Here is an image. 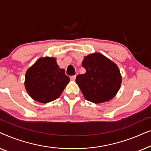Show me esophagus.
Instances as JSON below:
<instances>
[{
  "mask_svg": "<svg viewBox=\"0 0 151 151\" xmlns=\"http://www.w3.org/2000/svg\"><path fill=\"white\" fill-rule=\"evenodd\" d=\"M76 76H70V79H71V80H72V81H74V80H76Z\"/></svg>",
  "mask_w": 151,
  "mask_h": 151,
  "instance_id": "esophagus-1",
  "label": "esophagus"
}]
</instances>
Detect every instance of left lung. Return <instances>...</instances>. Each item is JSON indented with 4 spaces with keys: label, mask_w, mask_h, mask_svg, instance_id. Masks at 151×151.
I'll list each match as a JSON object with an SVG mask.
<instances>
[{
    "label": "left lung",
    "mask_w": 151,
    "mask_h": 151,
    "mask_svg": "<svg viewBox=\"0 0 151 151\" xmlns=\"http://www.w3.org/2000/svg\"><path fill=\"white\" fill-rule=\"evenodd\" d=\"M82 67L85 73L76 77L86 100L102 103L111 100L117 94L122 82L117 66L100 53H93L84 57Z\"/></svg>",
    "instance_id": "obj_1"
}]
</instances>
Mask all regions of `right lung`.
<instances>
[{
    "mask_svg": "<svg viewBox=\"0 0 151 151\" xmlns=\"http://www.w3.org/2000/svg\"><path fill=\"white\" fill-rule=\"evenodd\" d=\"M69 82L63 69H60L54 58L38 60L27 71L26 90L36 101L47 103L58 98Z\"/></svg>",
    "mask_w": 151,
    "mask_h": 151,
    "instance_id": "right-lung-1",
    "label": "right lung"
}]
</instances>
